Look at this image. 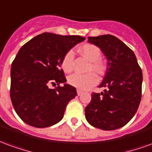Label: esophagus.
<instances>
[{
	"label": "esophagus",
	"instance_id": "obj_1",
	"mask_svg": "<svg viewBox=\"0 0 152 152\" xmlns=\"http://www.w3.org/2000/svg\"><path fill=\"white\" fill-rule=\"evenodd\" d=\"M83 94V91H81V90H80V89H77V94H78V95H81V94Z\"/></svg>",
	"mask_w": 152,
	"mask_h": 152
}]
</instances>
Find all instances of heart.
Segmentation results:
<instances>
[{
  "label": "heart",
  "mask_w": 152,
  "mask_h": 152,
  "mask_svg": "<svg viewBox=\"0 0 152 152\" xmlns=\"http://www.w3.org/2000/svg\"><path fill=\"white\" fill-rule=\"evenodd\" d=\"M80 52L88 60L91 62L90 68L101 73L104 70V65L100 61L102 57V52L99 47L92 44H86L80 48ZM73 59L74 53L72 50H70L63 56L62 59V68L66 73L71 72L73 69ZM98 76L94 72H89L86 74L74 73L68 76L67 82L69 85L76 87L80 90H86L95 86L98 83Z\"/></svg>",
  "instance_id": "heart-1"
}]
</instances>
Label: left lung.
<instances>
[{
  "label": "left lung",
  "mask_w": 152,
  "mask_h": 152,
  "mask_svg": "<svg viewBox=\"0 0 152 152\" xmlns=\"http://www.w3.org/2000/svg\"><path fill=\"white\" fill-rule=\"evenodd\" d=\"M107 59V69L99 88L104 93H92L86 107V118L92 126L103 130L123 127L134 117L142 98V72L134 51L112 35L89 37Z\"/></svg>",
  "instance_id": "1"
}]
</instances>
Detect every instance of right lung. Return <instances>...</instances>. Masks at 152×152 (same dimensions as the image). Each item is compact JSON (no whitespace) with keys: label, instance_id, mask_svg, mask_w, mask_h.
Here are the masks:
<instances>
[{"label":"right lung","instance_id":"right-lung-1","mask_svg":"<svg viewBox=\"0 0 152 152\" xmlns=\"http://www.w3.org/2000/svg\"><path fill=\"white\" fill-rule=\"evenodd\" d=\"M85 40L80 36L44 32L18 50L10 70V99L16 113L26 124L45 128L63 119L66 105L77 93L75 87L66 84L60 69L62 59ZM61 83L64 84L62 87ZM50 83L59 86L50 89Z\"/></svg>","mask_w":152,"mask_h":152}]
</instances>
